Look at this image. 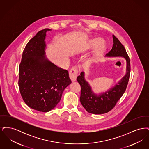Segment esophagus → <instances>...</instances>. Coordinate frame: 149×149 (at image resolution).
Returning <instances> with one entry per match:
<instances>
[{"mask_svg":"<svg viewBox=\"0 0 149 149\" xmlns=\"http://www.w3.org/2000/svg\"><path fill=\"white\" fill-rule=\"evenodd\" d=\"M78 73V69L76 67L72 68L70 69V70L69 71V77L72 81H75L77 80Z\"/></svg>","mask_w":149,"mask_h":149,"instance_id":"1","label":"esophagus"}]
</instances>
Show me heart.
Returning <instances> with one entry per match:
<instances>
[{"instance_id": "1", "label": "heart", "mask_w": 149, "mask_h": 149, "mask_svg": "<svg viewBox=\"0 0 149 149\" xmlns=\"http://www.w3.org/2000/svg\"><path fill=\"white\" fill-rule=\"evenodd\" d=\"M103 42V39H102L100 38H96L93 39L89 42L88 43L87 47H86V49H95L97 47L99 46L100 45H101L99 47V49L97 50V51L95 54V57L94 58H95L96 57L99 56V55L105 49V45L103 43V44H102Z\"/></svg>"}]
</instances>
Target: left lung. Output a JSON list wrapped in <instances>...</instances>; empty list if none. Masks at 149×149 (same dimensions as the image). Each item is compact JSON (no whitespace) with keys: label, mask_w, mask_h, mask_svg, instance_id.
<instances>
[{"label":"left lung","mask_w":149,"mask_h":149,"mask_svg":"<svg viewBox=\"0 0 149 149\" xmlns=\"http://www.w3.org/2000/svg\"><path fill=\"white\" fill-rule=\"evenodd\" d=\"M113 45L112 49L107 53V57H122L126 60V73L117 84L106 92L99 94L93 92L92 87L85 80L84 72H81L77 77V81L81 86L80 101L82 106L89 112L101 114L109 112L125 92L130 74V61L123 45L118 39L113 35Z\"/></svg>","instance_id":"1"}]
</instances>
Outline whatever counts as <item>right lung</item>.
Segmentation results:
<instances>
[{
  "mask_svg": "<svg viewBox=\"0 0 149 149\" xmlns=\"http://www.w3.org/2000/svg\"><path fill=\"white\" fill-rule=\"evenodd\" d=\"M42 29L23 50L19 67L18 84L22 97L30 108L42 112L54 109L64 89L71 83L68 70L57 67L45 56L46 32Z\"/></svg>",
  "mask_w": 149,
  "mask_h": 149,
  "instance_id": "1",
  "label": "right lung"
}]
</instances>
